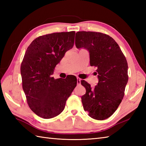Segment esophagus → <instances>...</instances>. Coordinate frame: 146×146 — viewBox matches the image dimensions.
I'll list each match as a JSON object with an SVG mask.
<instances>
[{
    "instance_id": "obj_1",
    "label": "esophagus",
    "mask_w": 146,
    "mask_h": 146,
    "mask_svg": "<svg viewBox=\"0 0 146 146\" xmlns=\"http://www.w3.org/2000/svg\"><path fill=\"white\" fill-rule=\"evenodd\" d=\"M81 79H80L79 77H77V84L78 85H80V83H81Z\"/></svg>"
}]
</instances>
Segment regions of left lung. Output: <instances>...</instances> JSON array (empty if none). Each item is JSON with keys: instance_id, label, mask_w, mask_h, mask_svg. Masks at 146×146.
<instances>
[{"instance_id": "left-lung-1", "label": "left lung", "mask_w": 146, "mask_h": 146, "mask_svg": "<svg viewBox=\"0 0 146 146\" xmlns=\"http://www.w3.org/2000/svg\"><path fill=\"white\" fill-rule=\"evenodd\" d=\"M76 47L90 52V63L97 68L98 83L94 88L85 80L86 94L82 97L85 111L96 120L110 117L122 102L128 82V64L115 41L105 34L92 31L76 33Z\"/></svg>"}]
</instances>
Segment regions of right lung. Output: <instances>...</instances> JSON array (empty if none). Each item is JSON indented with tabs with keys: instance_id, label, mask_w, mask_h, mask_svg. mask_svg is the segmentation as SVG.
<instances>
[{
	"instance_id": "1",
	"label": "right lung",
	"mask_w": 146,
	"mask_h": 146,
	"mask_svg": "<svg viewBox=\"0 0 146 146\" xmlns=\"http://www.w3.org/2000/svg\"><path fill=\"white\" fill-rule=\"evenodd\" d=\"M75 35L70 31L39 36L24 54L21 66L23 90L29 108L43 119L60 114L76 86V77L68 81L52 77L55 66L73 48Z\"/></svg>"
}]
</instances>
